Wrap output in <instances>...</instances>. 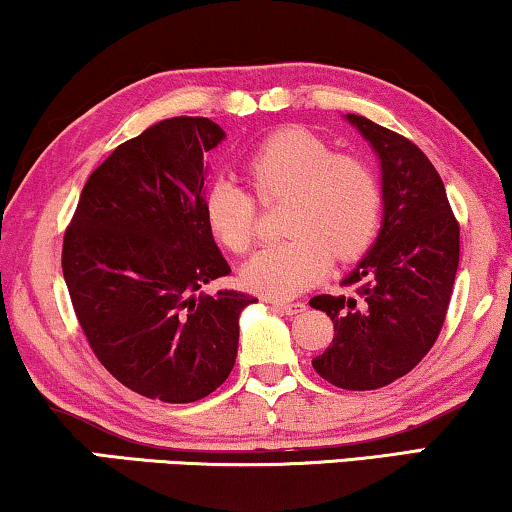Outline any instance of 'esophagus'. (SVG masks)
Here are the masks:
<instances>
[{
	"mask_svg": "<svg viewBox=\"0 0 512 512\" xmlns=\"http://www.w3.org/2000/svg\"><path fill=\"white\" fill-rule=\"evenodd\" d=\"M272 305H275L277 310H282L284 314H300L307 310L305 303H286V300H272Z\"/></svg>",
	"mask_w": 512,
	"mask_h": 512,
	"instance_id": "esophagus-1",
	"label": "esophagus"
}]
</instances>
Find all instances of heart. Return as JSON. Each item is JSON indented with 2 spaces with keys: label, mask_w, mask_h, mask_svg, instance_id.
<instances>
[{
  "label": "heart",
  "mask_w": 512,
  "mask_h": 512,
  "mask_svg": "<svg viewBox=\"0 0 512 512\" xmlns=\"http://www.w3.org/2000/svg\"><path fill=\"white\" fill-rule=\"evenodd\" d=\"M251 184L261 198L289 195L284 228L291 237L268 244L242 265L247 289L291 298L319 282L340 261L359 258L373 244L382 219V193L359 158L335 156L303 128L279 130L251 151ZM207 226L233 251H247L256 235V202L233 177L209 181L202 198Z\"/></svg>",
  "instance_id": "1"
}]
</instances>
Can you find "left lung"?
I'll return each mask as SVG.
<instances>
[{
	"label": "left lung",
	"instance_id": "obj_1",
	"mask_svg": "<svg viewBox=\"0 0 512 512\" xmlns=\"http://www.w3.org/2000/svg\"><path fill=\"white\" fill-rule=\"evenodd\" d=\"M380 160L382 223L342 279L354 296H314L333 342L312 366L340 389H380L410 373L436 342L459 268V226L443 179L410 139L347 114Z\"/></svg>",
	"mask_w": 512,
	"mask_h": 512
}]
</instances>
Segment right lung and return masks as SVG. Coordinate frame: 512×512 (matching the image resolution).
Returning a JSON list of instances; mask_svg holds the SVG:
<instances>
[{
    "instance_id": "obj_1",
    "label": "right lung",
    "mask_w": 512,
    "mask_h": 512,
    "mask_svg": "<svg viewBox=\"0 0 512 512\" xmlns=\"http://www.w3.org/2000/svg\"><path fill=\"white\" fill-rule=\"evenodd\" d=\"M226 139L209 118L177 116L118 146L83 186L62 244L74 312L125 387L193 403L235 366L240 314L256 298L205 293L230 265L207 226L205 153Z\"/></svg>"
}]
</instances>
